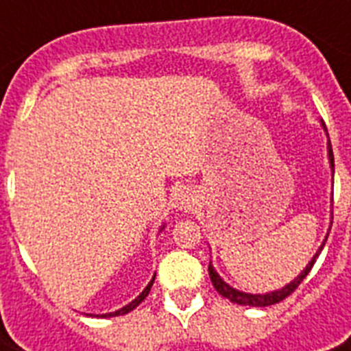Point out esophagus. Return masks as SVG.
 I'll list each match as a JSON object with an SVG mask.
<instances>
[{
  "mask_svg": "<svg viewBox=\"0 0 351 351\" xmlns=\"http://www.w3.org/2000/svg\"><path fill=\"white\" fill-rule=\"evenodd\" d=\"M180 208H184V209L191 208V200H189V198H186V197L182 198V200H180Z\"/></svg>",
  "mask_w": 351,
  "mask_h": 351,
  "instance_id": "obj_1",
  "label": "esophagus"
}]
</instances>
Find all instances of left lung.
Masks as SVG:
<instances>
[{
    "label": "left lung",
    "instance_id": "obj_1",
    "mask_svg": "<svg viewBox=\"0 0 351 351\" xmlns=\"http://www.w3.org/2000/svg\"><path fill=\"white\" fill-rule=\"evenodd\" d=\"M328 154H330V165H332V169L335 167L333 165V151H332V143H328ZM328 240V237H326ZM322 247H324V242H322V245L319 247V251H317V255L311 258V262L306 266V269L302 273H300L299 277L295 278L293 282H289L286 288L282 289H277V291H271V293H266V295H251V293H242V291H239V289H233L231 286H228V284L222 280V278L219 277V273L215 271L213 266L209 264V277H211V282H213L215 289L219 291L222 297H226V299H230L231 302H237V304H244V306H253V308H264V306H271V304H277V302H280V300H284L286 297H289V295L293 293L295 289L299 288L300 282L304 280L306 275L311 271V267H313V264H315L317 256H319V253L322 251Z\"/></svg>",
    "mask_w": 351,
    "mask_h": 351
}]
</instances>
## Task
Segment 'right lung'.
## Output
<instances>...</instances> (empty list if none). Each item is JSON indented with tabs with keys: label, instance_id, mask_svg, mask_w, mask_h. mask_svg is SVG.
Segmentation results:
<instances>
[{
	"label": "right lung",
	"instance_id": "obj_1",
	"mask_svg": "<svg viewBox=\"0 0 351 351\" xmlns=\"http://www.w3.org/2000/svg\"><path fill=\"white\" fill-rule=\"evenodd\" d=\"M153 282H154V277H153V280H151V282L147 284V288L143 289L142 293L138 295L136 299L132 300V302H129V304L123 306V308H121V310L114 311V313H106V315H101V317H117V315H125V313H129V311H132V310H134V308H136L138 304H140V302H142L143 299H145V297H147L149 291H151V286H153Z\"/></svg>",
	"mask_w": 351,
	"mask_h": 351
}]
</instances>
